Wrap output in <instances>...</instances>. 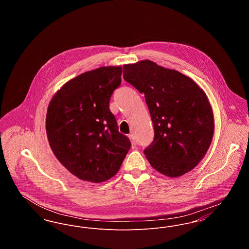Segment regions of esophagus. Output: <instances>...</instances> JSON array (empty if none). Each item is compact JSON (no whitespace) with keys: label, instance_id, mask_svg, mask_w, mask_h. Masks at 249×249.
Returning <instances> with one entry per match:
<instances>
[{"label":"esophagus","instance_id":"esophagus-1","mask_svg":"<svg viewBox=\"0 0 249 249\" xmlns=\"http://www.w3.org/2000/svg\"><path fill=\"white\" fill-rule=\"evenodd\" d=\"M129 138H130V142H131V147H132V149H134V148L136 147L137 142H136V141L134 140V138H133V136H132V135H129Z\"/></svg>","mask_w":249,"mask_h":249}]
</instances>
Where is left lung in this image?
<instances>
[{
	"instance_id": "obj_1",
	"label": "left lung",
	"mask_w": 249,
	"mask_h": 249,
	"mask_svg": "<svg viewBox=\"0 0 249 249\" xmlns=\"http://www.w3.org/2000/svg\"><path fill=\"white\" fill-rule=\"evenodd\" d=\"M123 78L144 94L154 126V140L144 150L160 174L178 178L207 152L213 116L207 96L191 78L144 59L123 65Z\"/></svg>"
}]
</instances>
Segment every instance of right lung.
I'll list each match as a JSON object with an SVG mask.
<instances>
[{"label":"right lung","instance_id":"right-lung-1","mask_svg":"<svg viewBox=\"0 0 249 249\" xmlns=\"http://www.w3.org/2000/svg\"><path fill=\"white\" fill-rule=\"evenodd\" d=\"M121 73L120 66L86 71L64 84L49 103L46 129L50 147L59 162L84 181L113 178L131 146L109 109Z\"/></svg>","mask_w":249,"mask_h":249}]
</instances>
